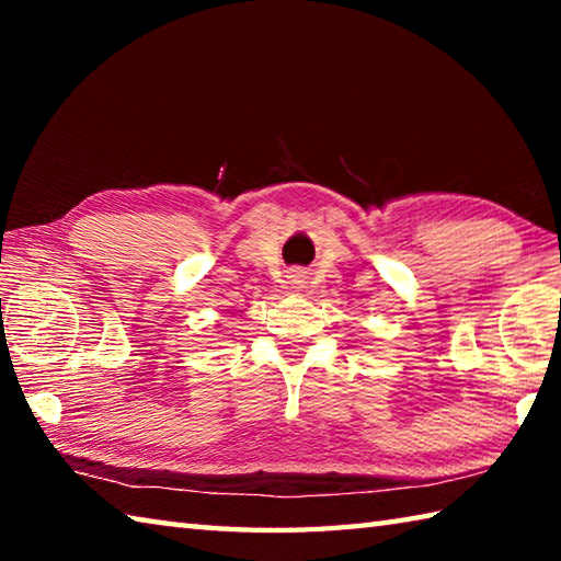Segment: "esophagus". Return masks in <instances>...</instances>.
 Segmentation results:
<instances>
[{"label": "esophagus", "instance_id": "1", "mask_svg": "<svg viewBox=\"0 0 561 561\" xmlns=\"http://www.w3.org/2000/svg\"><path fill=\"white\" fill-rule=\"evenodd\" d=\"M291 284H299V282H297V279H294V282H291Z\"/></svg>", "mask_w": 561, "mask_h": 561}]
</instances>
